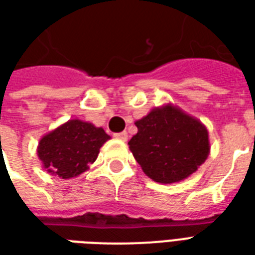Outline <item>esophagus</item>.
<instances>
[{
	"label": "esophagus",
	"instance_id": "34e87169",
	"mask_svg": "<svg viewBox=\"0 0 255 255\" xmlns=\"http://www.w3.org/2000/svg\"><path fill=\"white\" fill-rule=\"evenodd\" d=\"M115 138L120 139V140H127L128 138V133L124 131V132H119V133H115Z\"/></svg>",
	"mask_w": 255,
	"mask_h": 255
}]
</instances>
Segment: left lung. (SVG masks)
<instances>
[{
	"label": "left lung",
	"instance_id": "1",
	"mask_svg": "<svg viewBox=\"0 0 255 255\" xmlns=\"http://www.w3.org/2000/svg\"><path fill=\"white\" fill-rule=\"evenodd\" d=\"M138 132L128 142L142 171L157 183L182 182L208 158L205 124L173 104L157 106L135 122Z\"/></svg>",
	"mask_w": 255,
	"mask_h": 255
}]
</instances>
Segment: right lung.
<instances>
[{
  "label": "right lung",
  "mask_w": 255,
  "mask_h": 255,
  "mask_svg": "<svg viewBox=\"0 0 255 255\" xmlns=\"http://www.w3.org/2000/svg\"><path fill=\"white\" fill-rule=\"evenodd\" d=\"M111 136L104 128L79 119L68 120L43 135L36 147L43 169L61 179L82 175L97 160Z\"/></svg>",
  "instance_id": "1"
}]
</instances>
